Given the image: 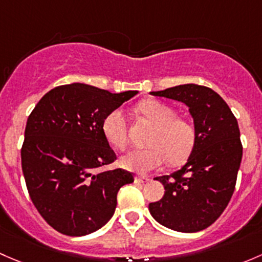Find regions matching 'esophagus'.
Segmentation results:
<instances>
[{
    "instance_id": "34e87169",
    "label": "esophagus",
    "mask_w": 262,
    "mask_h": 262,
    "mask_svg": "<svg viewBox=\"0 0 262 262\" xmlns=\"http://www.w3.org/2000/svg\"><path fill=\"white\" fill-rule=\"evenodd\" d=\"M135 182H136V183H142V184H145V183H149L150 182V178L145 177V175H137V177L135 178Z\"/></svg>"
}]
</instances>
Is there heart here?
<instances>
[{"label":"heart","mask_w":262,"mask_h":262,"mask_svg":"<svg viewBox=\"0 0 262 262\" xmlns=\"http://www.w3.org/2000/svg\"><path fill=\"white\" fill-rule=\"evenodd\" d=\"M139 112L156 126L149 149H134L121 159L127 170L145 174L161 168L166 160L172 165L184 163L193 151L196 130L190 120L178 116L177 110L159 101H145L139 104ZM104 137L112 146L122 150L128 141V123L122 110H113L102 122Z\"/></svg>","instance_id":"obj_1"}]
</instances>
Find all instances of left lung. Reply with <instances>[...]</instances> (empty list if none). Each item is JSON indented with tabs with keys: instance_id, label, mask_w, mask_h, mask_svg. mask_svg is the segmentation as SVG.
I'll return each mask as SVG.
<instances>
[{
	"instance_id": "1",
	"label": "left lung",
	"mask_w": 262,
	"mask_h": 262,
	"mask_svg": "<svg viewBox=\"0 0 262 262\" xmlns=\"http://www.w3.org/2000/svg\"><path fill=\"white\" fill-rule=\"evenodd\" d=\"M151 94L189 107L196 141L180 170L155 178L165 193L149 204V211L170 230L202 231L218 220L234 191L242 159L238 123L222 97L204 85L183 84Z\"/></svg>"
}]
</instances>
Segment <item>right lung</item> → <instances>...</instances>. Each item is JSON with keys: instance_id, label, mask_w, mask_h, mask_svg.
Returning a JSON list of instances; mask_svg holds the SVG:
<instances>
[{"instance_id": "obj_1", "label": "right lung", "mask_w": 262, "mask_h": 262, "mask_svg": "<svg viewBox=\"0 0 262 262\" xmlns=\"http://www.w3.org/2000/svg\"><path fill=\"white\" fill-rule=\"evenodd\" d=\"M135 94L73 83L53 88L32 110L21 165L35 208L54 230L84 236L111 220L118 190L134 175L123 169L101 171L117 159L102 122Z\"/></svg>"}]
</instances>
